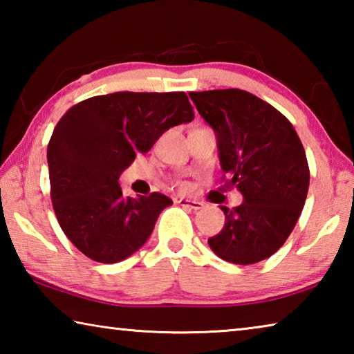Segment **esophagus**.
<instances>
[{
    "label": "esophagus",
    "instance_id": "esophagus-1",
    "mask_svg": "<svg viewBox=\"0 0 354 354\" xmlns=\"http://www.w3.org/2000/svg\"><path fill=\"white\" fill-rule=\"evenodd\" d=\"M178 205L183 206V207H187V209H194V211H198V209L203 207V203L201 201H196V200H189V198H181L178 200Z\"/></svg>",
    "mask_w": 354,
    "mask_h": 354
}]
</instances>
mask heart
Returning <instances> with one entry per match:
<instances>
[{"label": "heart", "mask_w": 354, "mask_h": 354, "mask_svg": "<svg viewBox=\"0 0 354 354\" xmlns=\"http://www.w3.org/2000/svg\"><path fill=\"white\" fill-rule=\"evenodd\" d=\"M178 189L181 192H187L189 190V184L187 183H178Z\"/></svg>", "instance_id": "obj_1"}]
</instances>
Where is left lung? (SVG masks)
Segmentation results:
<instances>
[{
    "label": "left lung",
    "instance_id": "1",
    "mask_svg": "<svg viewBox=\"0 0 354 354\" xmlns=\"http://www.w3.org/2000/svg\"><path fill=\"white\" fill-rule=\"evenodd\" d=\"M217 134L225 187L243 195L225 212V226L207 241L227 262L250 266L283 247L309 189V165L292 123L272 104L241 88L190 92Z\"/></svg>",
    "mask_w": 354,
    "mask_h": 354
}]
</instances>
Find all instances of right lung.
Segmentation results:
<instances>
[{"instance_id":"add662e5","label":"right lung","mask_w":354,"mask_h":354,"mask_svg":"<svg viewBox=\"0 0 354 354\" xmlns=\"http://www.w3.org/2000/svg\"><path fill=\"white\" fill-rule=\"evenodd\" d=\"M184 92H115L64 113L48 143L51 201L70 242L103 263L136 253L171 200L159 192L124 196L122 171L167 129L194 120Z\"/></svg>"}]
</instances>
